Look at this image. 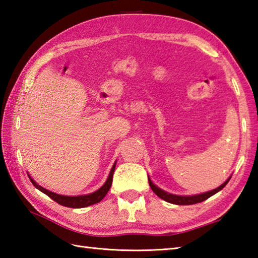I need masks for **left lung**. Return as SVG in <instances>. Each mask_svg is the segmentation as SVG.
Here are the masks:
<instances>
[{
	"mask_svg": "<svg viewBox=\"0 0 258 258\" xmlns=\"http://www.w3.org/2000/svg\"><path fill=\"white\" fill-rule=\"evenodd\" d=\"M232 176H229L225 182H224L221 186H218L217 188L215 189H212V190H208L205 191V193H202V194H196V195H175V194H171L168 193V191L163 190L162 188L158 187L154 183L152 182V179L149 177V183L152 190L154 191V193L160 197V199L164 200L167 203H171V204H175V205H193V204H197V203H201V202H204L205 200L210 199L211 196H213L214 194H216L217 191L222 190L224 187H225L226 184L229 182V179H231Z\"/></svg>",
	"mask_w": 258,
	"mask_h": 258,
	"instance_id": "obj_1",
	"label": "left lung"
}]
</instances>
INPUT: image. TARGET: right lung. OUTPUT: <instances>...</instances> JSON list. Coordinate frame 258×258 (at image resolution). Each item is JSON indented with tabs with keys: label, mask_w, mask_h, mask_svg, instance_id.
<instances>
[{
	"label": "right lung",
	"mask_w": 258,
	"mask_h": 258,
	"mask_svg": "<svg viewBox=\"0 0 258 258\" xmlns=\"http://www.w3.org/2000/svg\"><path fill=\"white\" fill-rule=\"evenodd\" d=\"M115 166H116V162H115L114 165L112 166L111 172H109V174H108V177L106 179V182L103 184L102 187H100L95 191H93V193H91V194L79 195V196H65V195L53 193V191L48 190L44 187H42L41 185H38L35 182V180L30 176V175H29V177L31 179L32 184L34 185L38 190H41L42 193H44L48 197H51L53 201H55L56 203H58L59 205H63L65 207H71V208H82V207H87L90 205L96 204V203H100L104 199V197H105L108 189L111 188Z\"/></svg>",
	"instance_id": "add662e5"
}]
</instances>
